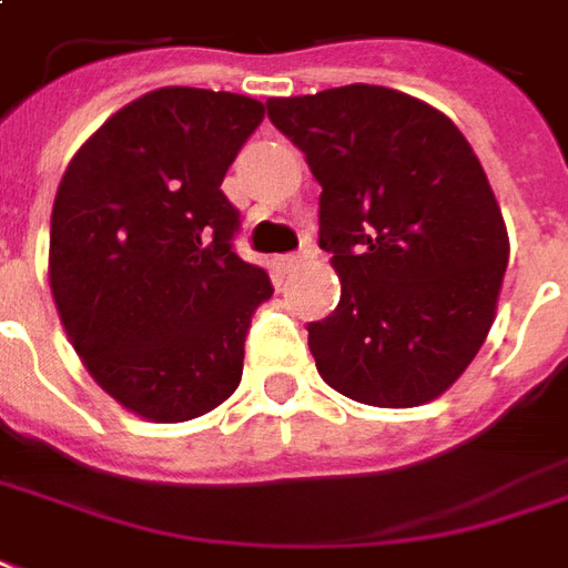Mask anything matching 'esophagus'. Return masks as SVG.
Listing matches in <instances>:
<instances>
[{"label": "esophagus", "instance_id": "34e87169", "mask_svg": "<svg viewBox=\"0 0 568 568\" xmlns=\"http://www.w3.org/2000/svg\"><path fill=\"white\" fill-rule=\"evenodd\" d=\"M305 257H308L305 251H300V254H287V257L278 260V266L284 268V272H293V268L302 266V260H305Z\"/></svg>", "mask_w": 568, "mask_h": 568}]
</instances>
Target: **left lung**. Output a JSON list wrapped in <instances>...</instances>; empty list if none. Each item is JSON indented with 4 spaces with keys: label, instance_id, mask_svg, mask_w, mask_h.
<instances>
[{
    "label": "left lung",
    "instance_id": "8db88e82",
    "mask_svg": "<svg viewBox=\"0 0 568 568\" xmlns=\"http://www.w3.org/2000/svg\"><path fill=\"white\" fill-rule=\"evenodd\" d=\"M320 194V248L341 278L308 347L332 389L419 407L488 338L509 236L479 158L449 116L398 89L353 83L268 98Z\"/></svg>",
    "mask_w": 568,
    "mask_h": 568
}]
</instances>
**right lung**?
I'll use <instances>...</instances> for the list:
<instances>
[{
  "label": "right lung",
  "mask_w": 568,
  "mask_h": 568,
  "mask_svg": "<svg viewBox=\"0 0 568 568\" xmlns=\"http://www.w3.org/2000/svg\"><path fill=\"white\" fill-rule=\"evenodd\" d=\"M263 104L164 87L80 146L50 215V290L101 389L152 422L215 410L242 381L245 335L272 281L233 251L221 182Z\"/></svg>",
  "instance_id": "obj_1"
}]
</instances>
